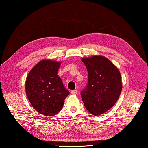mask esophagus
<instances>
[{
    "mask_svg": "<svg viewBox=\"0 0 148 148\" xmlns=\"http://www.w3.org/2000/svg\"><path fill=\"white\" fill-rule=\"evenodd\" d=\"M77 91L76 90H74L71 91V93L74 94V95H76V94H77Z\"/></svg>",
    "mask_w": 148,
    "mask_h": 148,
    "instance_id": "esophagus-1",
    "label": "esophagus"
}]
</instances>
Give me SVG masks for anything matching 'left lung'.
Here are the masks:
<instances>
[{"instance_id":"left-lung-1","label":"left lung","mask_w":148,"mask_h":148,"mask_svg":"<svg viewBox=\"0 0 148 148\" xmlns=\"http://www.w3.org/2000/svg\"><path fill=\"white\" fill-rule=\"evenodd\" d=\"M81 60L88 73V83L81 92L84 105L91 114H102L115 104L121 92L120 72L104 56L95 55Z\"/></svg>"}]
</instances>
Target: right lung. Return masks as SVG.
<instances>
[{
    "instance_id": "right-lung-1",
    "label": "right lung",
    "mask_w": 148,
    "mask_h": 148,
    "mask_svg": "<svg viewBox=\"0 0 148 148\" xmlns=\"http://www.w3.org/2000/svg\"><path fill=\"white\" fill-rule=\"evenodd\" d=\"M60 65L58 62L43 60L34 66L27 77L28 99L33 108L43 115L52 116L58 113L70 93L57 75Z\"/></svg>"
}]
</instances>
